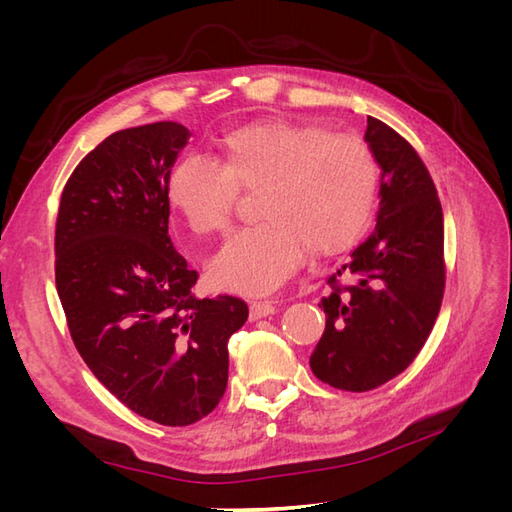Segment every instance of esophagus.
Returning a JSON list of instances; mask_svg holds the SVG:
<instances>
[{"label":"esophagus","instance_id":"34e87169","mask_svg":"<svg viewBox=\"0 0 512 512\" xmlns=\"http://www.w3.org/2000/svg\"><path fill=\"white\" fill-rule=\"evenodd\" d=\"M277 312L275 303L271 301H256L250 305V320H260V318H267L271 314Z\"/></svg>","mask_w":512,"mask_h":512}]
</instances>
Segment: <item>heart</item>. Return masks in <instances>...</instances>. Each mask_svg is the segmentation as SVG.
<instances>
[{
  "label": "heart",
  "mask_w": 512,
  "mask_h": 512,
  "mask_svg": "<svg viewBox=\"0 0 512 512\" xmlns=\"http://www.w3.org/2000/svg\"><path fill=\"white\" fill-rule=\"evenodd\" d=\"M224 164L188 156L170 175L168 198L198 235L224 230L241 188L265 183L258 224L232 232L209 260L213 286L269 294L312 247L335 252L365 228L378 194V160L356 134L292 121H260L226 136Z\"/></svg>",
  "instance_id": "b5f03b06"
}]
</instances>
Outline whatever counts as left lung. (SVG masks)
I'll use <instances>...</instances> for the list:
<instances>
[{
    "mask_svg": "<svg viewBox=\"0 0 512 512\" xmlns=\"http://www.w3.org/2000/svg\"><path fill=\"white\" fill-rule=\"evenodd\" d=\"M365 141L382 168L376 228L327 280V327L309 356L318 380L352 393L378 389L416 359L446 280L442 205L427 166L376 117Z\"/></svg>",
    "mask_w": 512,
    "mask_h": 512,
    "instance_id": "obj_1",
    "label": "left lung"
}]
</instances>
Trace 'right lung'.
<instances>
[{
  "mask_svg": "<svg viewBox=\"0 0 512 512\" xmlns=\"http://www.w3.org/2000/svg\"><path fill=\"white\" fill-rule=\"evenodd\" d=\"M190 130L175 121L119 130L74 168L55 224V284L72 342L108 391L168 427L220 404L237 297H194L198 273L168 237V183Z\"/></svg>",
  "mask_w": 512,
  "mask_h": 512,
  "instance_id": "obj_1",
  "label": "right lung"
}]
</instances>
